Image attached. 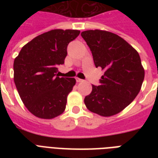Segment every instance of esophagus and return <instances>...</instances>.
Masks as SVG:
<instances>
[{
	"mask_svg": "<svg viewBox=\"0 0 158 158\" xmlns=\"http://www.w3.org/2000/svg\"><path fill=\"white\" fill-rule=\"evenodd\" d=\"M76 81L78 82V83H80V82H83L84 80H83V79H79V78H76Z\"/></svg>",
	"mask_w": 158,
	"mask_h": 158,
	"instance_id": "obj_1",
	"label": "esophagus"
}]
</instances>
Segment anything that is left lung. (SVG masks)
<instances>
[{"label": "left lung", "instance_id": "left-lung-1", "mask_svg": "<svg viewBox=\"0 0 158 158\" xmlns=\"http://www.w3.org/2000/svg\"><path fill=\"white\" fill-rule=\"evenodd\" d=\"M94 57L96 67L104 69L100 85H92L84 103L90 111L102 116L118 114L130 105L139 93L144 69L138 52L120 36L108 31L81 33Z\"/></svg>", "mask_w": 158, "mask_h": 158}]
</instances>
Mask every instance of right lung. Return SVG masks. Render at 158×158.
<instances>
[{
    "label": "right lung",
    "mask_w": 158,
    "mask_h": 158,
    "mask_svg": "<svg viewBox=\"0 0 158 158\" xmlns=\"http://www.w3.org/2000/svg\"><path fill=\"white\" fill-rule=\"evenodd\" d=\"M80 31L53 29L34 38L22 48L14 61V81L21 100L33 115L52 119L64 112L74 78L57 76L64 64L67 46Z\"/></svg>",
    "instance_id": "obj_1"
}]
</instances>
